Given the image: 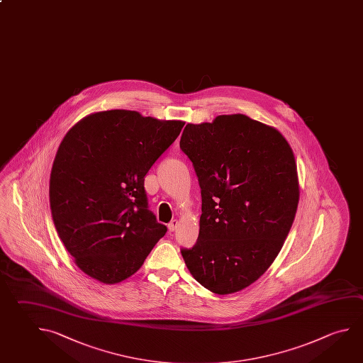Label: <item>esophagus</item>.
I'll use <instances>...</instances> for the list:
<instances>
[{
    "label": "esophagus",
    "instance_id": "34e87169",
    "mask_svg": "<svg viewBox=\"0 0 363 363\" xmlns=\"http://www.w3.org/2000/svg\"><path fill=\"white\" fill-rule=\"evenodd\" d=\"M179 225V222L177 220V219H173L172 222L169 223L168 224V229L171 230V232H174L176 229H177V227Z\"/></svg>",
    "mask_w": 363,
    "mask_h": 363
}]
</instances>
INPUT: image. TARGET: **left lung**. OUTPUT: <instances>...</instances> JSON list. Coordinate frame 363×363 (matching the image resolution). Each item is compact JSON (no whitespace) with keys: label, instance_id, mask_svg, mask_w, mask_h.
<instances>
[{"label":"left lung","instance_id":"left-lung-1","mask_svg":"<svg viewBox=\"0 0 363 363\" xmlns=\"http://www.w3.org/2000/svg\"><path fill=\"white\" fill-rule=\"evenodd\" d=\"M179 147L201 189L200 232L194 247L181 248L184 264L211 292H238L267 272L292 227V149L278 130L240 113L187 123Z\"/></svg>","mask_w":363,"mask_h":363}]
</instances>
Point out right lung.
Returning a JSON list of instances; mask_svg holds the SVG:
<instances>
[{
  "instance_id": "obj_1",
  "label": "right lung",
  "mask_w": 363,
  "mask_h": 363,
  "mask_svg": "<svg viewBox=\"0 0 363 363\" xmlns=\"http://www.w3.org/2000/svg\"><path fill=\"white\" fill-rule=\"evenodd\" d=\"M184 125L112 109L66 134L52 166L50 203L58 235L84 273L106 284L128 279L166 235L147 206L144 179Z\"/></svg>"
}]
</instances>
